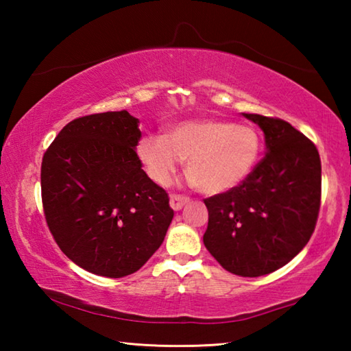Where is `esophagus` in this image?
<instances>
[{
  "instance_id": "34e87169",
  "label": "esophagus",
  "mask_w": 351,
  "mask_h": 351,
  "mask_svg": "<svg viewBox=\"0 0 351 351\" xmlns=\"http://www.w3.org/2000/svg\"><path fill=\"white\" fill-rule=\"evenodd\" d=\"M187 203H189V197H186V195H178V193L170 195V206L173 210L182 209V206Z\"/></svg>"
}]
</instances>
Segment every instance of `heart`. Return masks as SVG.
Returning a JSON list of instances; mask_svg holds the SVG:
<instances>
[{
    "mask_svg": "<svg viewBox=\"0 0 351 351\" xmlns=\"http://www.w3.org/2000/svg\"><path fill=\"white\" fill-rule=\"evenodd\" d=\"M136 153L150 180L167 186L181 159H187L190 181L207 195H217L239 186L251 175L261 153L260 133L251 125L197 119L175 123L164 134H147Z\"/></svg>",
    "mask_w": 351,
    "mask_h": 351,
    "instance_id": "heart-1",
    "label": "heart"
}]
</instances>
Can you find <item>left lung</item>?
Instances as JSON below:
<instances>
[{
  "instance_id": "1",
  "label": "left lung",
  "mask_w": 351,
  "mask_h": 351,
  "mask_svg": "<svg viewBox=\"0 0 351 351\" xmlns=\"http://www.w3.org/2000/svg\"><path fill=\"white\" fill-rule=\"evenodd\" d=\"M263 130L266 154L245 181L204 199V245L226 271L274 272L293 260L316 228L322 167L316 145L278 117L243 114Z\"/></svg>"
}]
</instances>
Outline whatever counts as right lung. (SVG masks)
Returning <instances> with one entry per match:
<instances>
[{
  "label": "right lung",
  "mask_w": 351,
  "mask_h": 351,
  "mask_svg": "<svg viewBox=\"0 0 351 351\" xmlns=\"http://www.w3.org/2000/svg\"><path fill=\"white\" fill-rule=\"evenodd\" d=\"M139 121L128 111L77 117L41 162L45 218L58 247L93 274H133L162 245L169 195L142 170Z\"/></svg>",
  "instance_id": "obj_1"
}]
</instances>
